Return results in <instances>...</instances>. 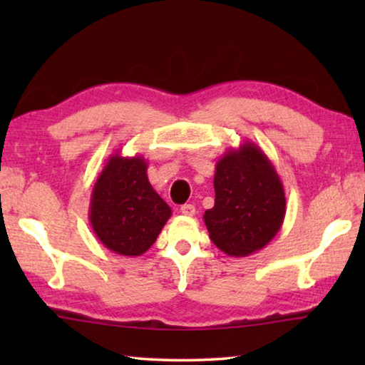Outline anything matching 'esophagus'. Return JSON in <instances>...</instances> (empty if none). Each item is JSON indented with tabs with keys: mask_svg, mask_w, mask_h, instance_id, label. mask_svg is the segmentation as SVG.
Instances as JSON below:
<instances>
[{
	"mask_svg": "<svg viewBox=\"0 0 365 365\" xmlns=\"http://www.w3.org/2000/svg\"><path fill=\"white\" fill-rule=\"evenodd\" d=\"M180 212H182L183 215H195L196 209H195L193 205H183V206L180 207Z\"/></svg>",
	"mask_w": 365,
	"mask_h": 365,
	"instance_id": "esophagus-1",
	"label": "esophagus"
}]
</instances>
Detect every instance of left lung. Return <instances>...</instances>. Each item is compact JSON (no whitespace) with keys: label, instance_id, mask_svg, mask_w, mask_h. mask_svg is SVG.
Instances as JSON below:
<instances>
[{"label":"left lung","instance_id":"1","mask_svg":"<svg viewBox=\"0 0 365 365\" xmlns=\"http://www.w3.org/2000/svg\"><path fill=\"white\" fill-rule=\"evenodd\" d=\"M214 207L202 215L209 238L228 256L269 245L285 219V190L265 153L252 141L227 150L214 174Z\"/></svg>","mask_w":365,"mask_h":365}]
</instances>
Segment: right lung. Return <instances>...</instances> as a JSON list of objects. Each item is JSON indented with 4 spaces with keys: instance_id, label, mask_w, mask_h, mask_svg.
Wrapping results in <instances>:
<instances>
[{
    "instance_id": "right-lung-1",
    "label": "right lung",
    "mask_w": 365,
    "mask_h": 365,
    "mask_svg": "<svg viewBox=\"0 0 365 365\" xmlns=\"http://www.w3.org/2000/svg\"><path fill=\"white\" fill-rule=\"evenodd\" d=\"M143 156L110 154L91 190L90 224L96 238L120 256H141L156 242L170 207L151 187Z\"/></svg>"
}]
</instances>
